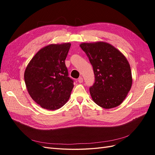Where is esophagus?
<instances>
[{"label":"esophagus","mask_w":155,"mask_h":155,"mask_svg":"<svg viewBox=\"0 0 155 155\" xmlns=\"http://www.w3.org/2000/svg\"><path fill=\"white\" fill-rule=\"evenodd\" d=\"M78 82L79 83H81L83 81V78H81V77H80V78H79V79H78Z\"/></svg>","instance_id":"34e87169"}]
</instances>
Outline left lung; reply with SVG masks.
I'll return each mask as SVG.
<instances>
[{
	"label": "left lung",
	"mask_w": 155,
	"mask_h": 155,
	"mask_svg": "<svg viewBox=\"0 0 155 155\" xmlns=\"http://www.w3.org/2000/svg\"><path fill=\"white\" fill-rule=\"evenodd\" d=\"M92 65L95 82L90 88L94 103L104 109H112L122 103L133 84L130 64L125 56L104 41L79 45Z\"/></svg>",
	"instance_id": "obj_1"
}]
</instances>
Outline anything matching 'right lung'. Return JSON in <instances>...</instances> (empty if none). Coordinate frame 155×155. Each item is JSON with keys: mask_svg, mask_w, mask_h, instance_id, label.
Listing matches in <instances>:
<instances>
[{"mask_svg": "<svg viewBox=\"0 0 155 155\" xmlns=\"http://www.w3.org/2000/svg\"><path fill=\"white\" fill-rule=\"evenodd\" d=\"M71 43L51 44L40 49L28 64L24 78L32 100L43 109L54 110L69 100L74 83L65 65Z\"/></svg>", "mask_w": 155, "mask_h": 155, "instance_id": "1", "label": "right lung"}]
</instances>
